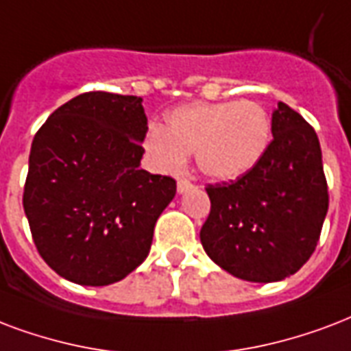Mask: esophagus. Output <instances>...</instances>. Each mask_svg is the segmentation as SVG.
Here are the masks:
<instances>
[{
    "label": "esophagus",
    "instance_id": "esophagus-1",
    "mask_svg": "<svg viewBox=\"0 0 351 351\" xmlns=\"http://www.w3.org/2000/svg\"><path fill=\"white\" fill-rule=\"evenodd\" d=\"M191 187H193V184H191L189 180H180L178 184H176V191H178L180 195L187 193V191H189Z\"/></svg>",
    "mask_w": 351,
    "mask_h": 351
}]
</instances>
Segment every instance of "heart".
Returning a JSON list of instances; mask_svg holds the SVG:
<instances>
[{"label":"heart","mask_w":351,"mask_h":351,"mask_svg":"<svg viewBox=\"0 0 351 351\" xmlns=\"http://www.w3.org/2000/svg\"><path fill=\"white\" fill-rule=\"evenodd\" d=\"M271 136V117L254 101L191 103L171 110L164 128L149 127L143 149L162 173L180 171L193 152L202 175L234 180L259 164Z\"/></svg>","instance_id":"1"}]
</instances>
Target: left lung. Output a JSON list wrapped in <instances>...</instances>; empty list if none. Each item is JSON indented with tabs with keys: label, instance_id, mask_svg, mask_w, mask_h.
<instances>
[{
	"label": "left lung",
	"instance_id": "obj_1",
	"mask_svg": "<svg viewBox=\"0 0 351 351\" xmlns=\"http://www.w3.org/2000/svg\"><path fill=\"white\" fill-rule=\"evenodd\" d=\"M274 140L237 180L208 186L210 215L200 230L206 254L232 276L285 280L315 252L328 213L317 132L285 103L272 112Z\"/></svg>",
	"mask_w": 351,
	"mask_h": 351
}]
</instances>
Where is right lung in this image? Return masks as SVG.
I'll return each instance as SVG.
<instances>
[{"label": "right lung", "mask_w": 351, "mask_h": 351, "mask_svg": "<svg viewBox=\"0 0 351 351\" xmlns=\"http://www.w3.org/2000/svg\"><path fill=\"white\" fill-rule=\"evenodd\" d=\"M143 99L80 93L53 112L31 145L23 210L40 256L79 285H110L149 256L175 199L171 176L140 169Z\"/></svg>", "instance_id": "right-lung-1"}]
</instances>
